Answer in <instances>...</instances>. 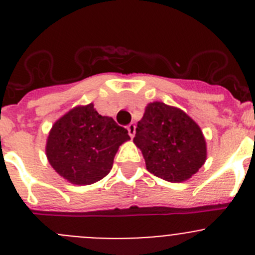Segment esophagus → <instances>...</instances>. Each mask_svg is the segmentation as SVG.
Segmentation results:
<instances>
[{
    "mask_svg": "<svg viewBox=\"0 0 255 255\" xmlns=\"http://www.w3.org/2000/svg\"><path fill=\"white\" fill-rule=\"evenodd\" d=\"M126 129H128V132H129L130 136L134 137V135H135V129H136V126H135L134 124H129V125L126 126Z\"/></svg>",
    "mask_w": 255,
    "mask_h": 255,
    "instance_id": "1",
    "label": "esophagus"
}]
</instances>
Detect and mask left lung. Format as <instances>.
Instances as JSON below:
<instances>
[{"mask_svg": "<svg viewBox=\"0 0 255 255\" xmlns=\"http://www.w3.org/2000/svg\"><path fill=\"white\" fill-rule=\"evenodd\" d=\"M134 143L146 169L168 182L191 178L206 160V141L200 126L182 110L153 102L137 123Z\"/></svg>", "mask_w": 255, "mask_h": 255, "instance_id": "8db88e82", "label": "left lung"}]
</instances>
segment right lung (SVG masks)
<instances>
[{
	"mask_svg": "<svg viewBox=\"0 0 255 255\" xmlns=\"http://www.w3.org/2000/svg\"><path fill=\"white\" fill-rule=\"evenodd\" d=\"M128 130L93 105L74 107L53 125L46 156L58 174L74 184H91L106 177Z\"/></svg>",
	"mask_w": 255,
	"mask_h": 255,
	"instance_id": "add662e5",
	"label": "right lung"
}]
</instances>
